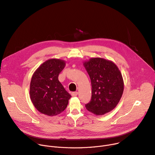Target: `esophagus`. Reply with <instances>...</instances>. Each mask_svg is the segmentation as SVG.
<instances>
[{
	"mask_svg": "<svg viewBox=\"0 0 155 155\" xmlns=\"http://www.w3.org/2000/svg\"><path fill=\"white\" fill-rule=\"evenodd\" d=\"M78 94V92L77 91H74V92H72V93H71V95L72 96H76Z\"/></svg>",
	"mask_w": 155,
	"mask_h": 155,
	"instance_id": "esophagus-1",
	"label": "esophagus"
}]
</instances>
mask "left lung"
I'll list each match as a JSON object with an SVG mask.
<instances>
[{"instance_id":"left-lung-1","label":"left lung","mask_w":155,"mask_h":155,"mask_svg":"<svg viewBox=\"0 0 155 155\" xmlns=\"http://www.w3.org/2000/svg\"><path fill=\"white\" fill-rule=\"evenodd\" d=\"M91 82V99L87 109L96 115H103L114 109L124 91V81L118 67L102 58H91L84 63Z\"/></svg>"}]
</instances>
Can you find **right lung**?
<instances>
[{
	"label": "right lung",
	"mask_w": 155,
	"mask_h": 155,
	"mask_svg": "<svg viewBox=\"0 0 155 155\" xmlns=\"http://www.w3.org/2000/svg\"><path fill=\"white\" fill-rule=\"evenodd\" d=\"M65 63L60 59H49L41 64L34 73L31 83V100L41 113L56 116L67 106L70 95L58 80Z\"/></svg>",
	"instance_id": "obj_1"
}]
</instances>
